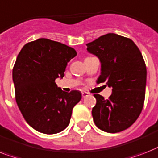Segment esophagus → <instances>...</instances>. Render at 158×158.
<instances>
[{
	"label": "esophagus",
	"mask_w": 158,
	"mask_h": 158,
	"mask_svg": "<svg viewBox=\"0 0 158 158\" xmlns=\"http://www.w3.org/2000/svg\"><path fill=\"white\" fill-rule=\"evenodd\" d=\"M89 95V93H88V92H82V97L84 98V97H87Z\"/></svg>",
	"instance_id": "obj_1"
}]
</instances>
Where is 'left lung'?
Segmentation results:
<instances>
[{
	"label": "left lung",
	"instance_id": "obj_1",
	"mask_svg": "<svg viewBox=\"0 0 158 158\" xmlns=\"http://www.w3.org/2000/svg\"><path fill=\"white\" fill-rule=\"evenodd\" d=\"M87 47L101 61L97 83L106 82L113 88L107 100L94 95L97 104L92 110L93 121L104 131L120 132L136 121L143 109L147 78L143 56L131 40L114 33L102 35Z\"/></svg>",
	"mask_w": 158,
	"mask_h": 158
}]
</instances>
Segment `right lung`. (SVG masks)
Segmentation results:
<instances>
[{
    "label": "right lung",
    "instance_id": "obj_1",
    "mask_svg": "<svg viewBox=\"0 0 158 158\" xmlns=\"http://www.w3.org/2000/svg\"><path fill=\"white\" fill-rule=\"evenodd\" d=\"M77 52L71 47L40 38L26 44L13 68L15 99L24 119L35 130L56 134L67 127L79 91L63 92L55 83L63 78L67 62Z\"/></svg>",
    "mask_w": 158,
    "mask_h": 158
}]
</instances>
